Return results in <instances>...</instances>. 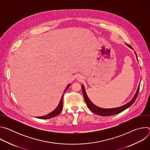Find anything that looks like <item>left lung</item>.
<instances>
[{
	"label": "left lung",
	"mask_w": 150,
	"mask_h": 150,
	"mask_svg": "<svg viewBox=\"0 0 150 150\" xmlns=\"http://www.w3.org/2000/svg\"><path fill=\"white\" fill-rule=\"evenodd\" d=\"M127 46H129L130 48L132 49V47L131 46H129V45H127ZM139 86L140 85H139L138 90L137 91V93H136L135 95L134 96V98L129 103H127V104H126L122 106L119 107V108H113V109H103V108H98V107L96 106L90 101V100L88 97L87 93H86V92H85V88H84V87L83 85H81V88H82V93H83V96L85 101V102H86V104L88 106V108L90 109V110L91 111H92L93 113H94L95 114H97L99 116H112V115H116L119 113H121L122 112L124 111L127 108H129V106H131L135 102V100L137 98V96H138V93H139Z\"/></svg>",
	"instance_id": "1"
}]
</instances>
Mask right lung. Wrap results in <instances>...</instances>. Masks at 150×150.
I'll return each mask as SVG.
<instances>
[{"label": "right lung", "mask_w": 150, "mask_h": 150, "mask_svg": "<svg viewBox=\"0 0 150 150\" xmlns=\"http://www.w3.org/2000/svg\"><path fill=\"white\" fill-rule=\"evenodd\" d=\"M69 85H70V84L68 85V86L67 87L65 91H66L68 90V88L69 87ZM63 95H62V96L61 97V99H60V103H59L58 106L57 107L56 109L54 110H53L50 113L47 115L46 116L38 117V118L41 119H50V118H52V117H54L56 116L57 115H58L61 112V111L62 110V108H63Z\"/></svg>", "instance_id": "add662e5"}]
</instances>
